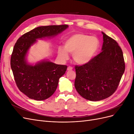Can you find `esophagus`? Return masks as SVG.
<instances>
[{"mask_svg": "<svg viewBox=\"0 0 134 134\" xmlns=\"http://www.w3.org/2000/svg\"><path fill=\"white\" fill-rule=\"evenodd\" d=\"M72 70V68L71 66H68L67 68V70L68 71H69V70Z\"/></svg>", "mask_w": 134, "mask_h": 134, "instance_id": "obj_1", "label": "esophagus"}]
</instances>
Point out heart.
<instances>
[{"label": "heart", "instance_id": "b5f03b06", "mask_svg": "<svg viewBox=\"0 0 134 134\" xmlns=\"http://www.w3.org/2000/svg\"><path fill=\"white\" fill-rule=\"evenodd\" d=\"M100 45L96 36L76 34L69 37L65 41L64 48L60 47L59 54L63 59L69 58L68 53L72 55L74 62L79 65L88 63L94 58Z\"/></svg>", "mask_w": 134, "mask_h": 134}]
</instances>
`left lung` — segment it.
<instances>
[{"mask_svg": "<svg viewBox=\"0 0 134 134\" xmlns=\"http://www.w3.org/2000/svg\"><path fill=\"white\" fill-rule=\"evenodd\" d=\"M102 52L88 63L75 66L74 86L84 98L98 101L111 96L124 73L123 52L118 43L104 32Z\"/></svg>", "mask_w": 134, "mask_h": 134, "instance_id": "1", "label": "left lung"}]
</instances>
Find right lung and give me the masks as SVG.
<instances>
[{
    "label": "right lung",
    "instance_id": "right-lung-1",
    "mask_svg": "<svg viewBox=\"0 0 134 134\" xmlns=\"http://www.w3.org/2000/svg\"><path fill=\"white\" fill-rule=\"evenodd\" d=\"M68 25L40 26L27 32L15 43L11 56L10 66L16 84L28 98L36 100L47 99L57 88L59 79L67 66L44 59L34 64L28 62L30 47L37 40L52 38L66 30Z\"/></svg>",
    "mask_w": 134,
    "mask_h": 134
}]
</instances>
